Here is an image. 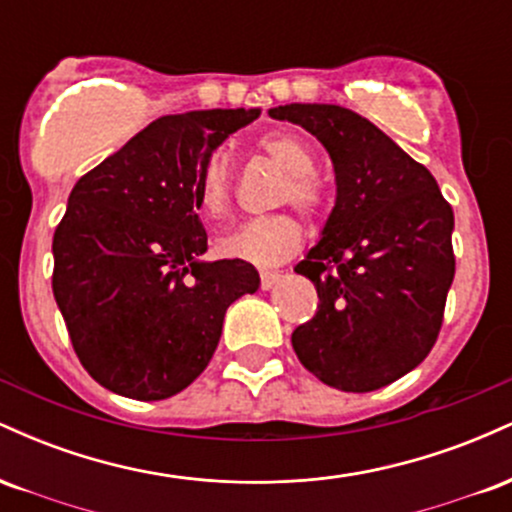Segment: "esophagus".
I'll return each instance as SVG.
<instances>
[{"mask_svg":"<svg viewBox=\"0 0 512 512\" xmlns=\"http://www.w3.org/2000/svg\"><path fill=\"white\" fill-rule=\"evenodd\" d=\"M279 279H281V272H260L262 289H272V286H274Z\"/></svg>","mask_w":512,"mask_h":512,"instance_id":"obj_1","label":"esophagus"}]
</instances>
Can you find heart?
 <instances>
[{"label": "heart", "instance_id": "b5f03b06", "mask_svg": "<svg viewBox=\"0 0 512 512\" xmlns=\"http://www.w3.org/2000/svg\"><path fill=\"white\" fill-rule=\"evenodd\" d=\"M276 166L286 170L281 202H293L305 214H317L327 202V190L315 175V154L301 137L289 132H269L257 142ZM197 202L209 219H221L231 207L233 175L231 161L223 151H214L197 173ZM303 226L291 214L257 216L233 231L223 233L216 243L221 255L252 264H276L301 248Z\"/></svg>", "mask_w": 512, "mask_h": 512}]
</instances>
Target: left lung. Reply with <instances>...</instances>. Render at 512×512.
<instances>
[{"instance_id": "1", "label": "left lung", "mask_w": 512, "mask_h": 512, "mask_svg": "<svg viewBox=\"0 0 512 512\" xmlns=\"http://www.w3.org/2000/svg\"><path fill=\"white\" fill-rule=\"evenodd\" d=\"M269 115L317 137L337 180L322 238L296 264L320 303L293 330V351L325 385L380 390L438 339L455 276L452 207L421 163L354 110L291 103Z\"/></svg>"}]
</instances>
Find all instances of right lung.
<instances>
[{
    "label": "right lung",
    "mask_w": 512,
    "mask_h": 512,
    "mask_svg": "<svg viewBox=\"0 0 512 512\" xmlns=\"http://www.w3.org/2000/svg\"><path fill=\"white\" fill-rule=\"evenodd\" d=\"M260 110L158 117L88 170L52 238V293L81 366L122 397L178 395L209 366L228 305L260 289L250 262H202L197 173Z\"/></svg>",
    "instance_id": "obj_1"
}]
</instances>
